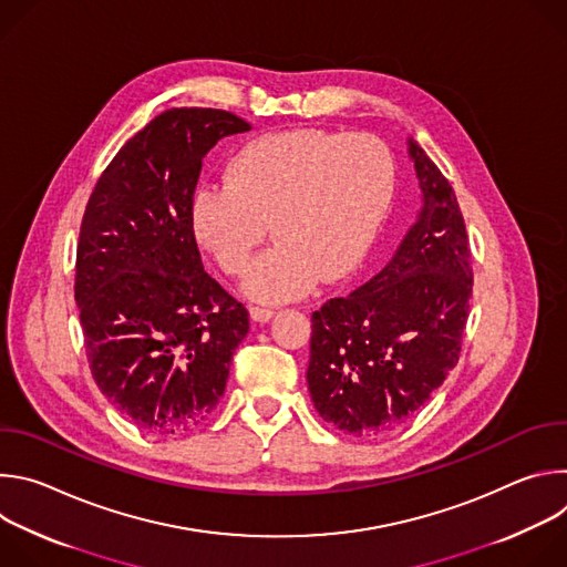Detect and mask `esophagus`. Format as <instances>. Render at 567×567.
<instances>
[{"instance_id":"1","label":"esophagus","mask_w":567,"mask_h":567,"mask_svg":"<svg viewBox=\"0 0 567 567\" xmlns=\"http://www.w3.org/2000/svg\"><path fill=\"white\" fill-rule=\"evenodd\" d=\"M249 313H251V318H254L256 322H267V320L274 318L276 311H274V309H267V307H251Z\"/></svg>"}]
</instances>
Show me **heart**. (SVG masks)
<instances>
[{"instance_id":"b5f03b06","label":"heart","mask_w":567,"mask_h":567,"mask_svg":"<svg viewBox=\"0 0 567 567\" xmlns=\"http://www.w3.org/2000/svg\"><path fill=\"white\" fill-rule=\"evenodd\" d=\"M392 193L394 161L381 138L302 127L241 147L226 182L199 188L190 221L199 245L228 276L247 269L271 221L278 241L241 287L256 300L282 302L309 293L320 278L352 276Z\"/></svg>"}]
</instances>
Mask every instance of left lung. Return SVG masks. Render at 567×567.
Returning a JSON list of instances; mask_svg holds the SVG:
<instances>
[{
    "label": "left lung",
    "instance_id": "obj_1",
    "mask_svg": "<svg viewBox=\"0 0 567 567\" xmlns=\"http://www.w3.org/2000/svg\"><path fill=\"white\" fill-rule=\"evenodd\" d=\"M422 210L394 258L311 313L307 383L318 415L350 435L413 417L462 350L473 289L464 217L449 179L409 138Z\"/></svg>",
    "mask_w": 567,
    "mask_h": 567
}]
</instances>
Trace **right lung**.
Here are the masks:
<instances>
[{"instance_id": "obj_1", "label": "right lung", "mask_w": 567, "mask_h": 567, "mask_svg": "<svg viewBox=\"0 0 567 567\" xmlns=\"http://www.w3.org/2000/svg\"><path fill=\"white\" fill-rule=\"evenodd\" d=\"M251 125L173 107L136 132L87 202L75 305L92 377L141 431L179 435L217 406L249 311L202 265L190 221L202 158Z\"/></svg>"}]
</instances>
